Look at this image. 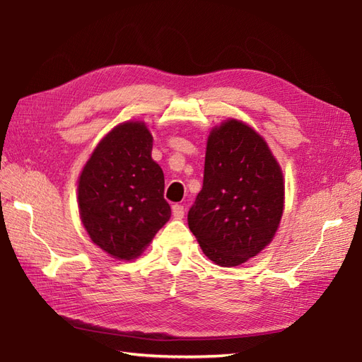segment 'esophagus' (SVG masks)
<instances>
[{"label":"esophagus","mask_w":362,"mask_h":362,"mask_svg":"<svg viewBox=\"0 0 362 362\" xmlns=\"http://www.w3.org/2000/svg\"><path fill=\"white\" fill-rule=\"evenodd\" d=\"M183 214H185V209H183V205H179V204L173 205V216L175 219H182Z\"/></svg>","instance_id":"34e87169"}]
</instances>
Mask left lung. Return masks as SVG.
<instances>
[{"instance_id":"1","label":"left lung","mask_w":362,"mask_h":362,"mask_svg":"<svg viewBox=\"0 0 362 362\" xmlns=\"http://www.w3.org/2000/svg\"><path fill=\"white\" fill-rule=\"evenodd\" d=\"M284 180L266 140L241 119L214 126L206 140L204 185L188 211L202 252L222 267L240 266L274 240Z\"/></svg>"}]
</instances>
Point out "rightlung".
<instances>
[{
    "instance_id": "1",
    "label": "right lung",
    "mask_w": 362,
    "mask_h": 362,
    "mask_svg": "<svg viewBox=\"0 0 362 362\" xmlns=\"http://www.w3.org/2000/svg\"><path fill=\"white\" fill-rule=\"evenodd\" d=\"M152 140L144 121L121 122L98 143L79 175L83 228L117 259L140 257L171 218L165 175L151 156Z\"/></svg>"
}]
</instances>
